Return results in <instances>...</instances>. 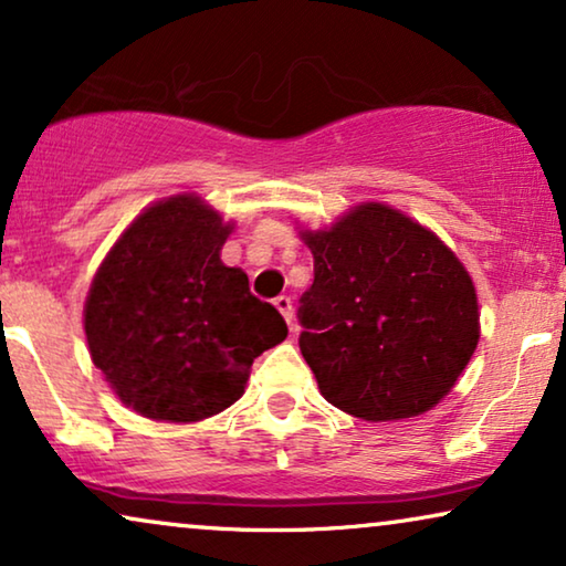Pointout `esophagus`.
<instances>
[{
    "instance_id": "1",
    "label": "esophagus",
    "mask_w": 566,
    "mask_h": 566,
    "mask_svg": "<svg viewBox=\"0 0 566 566\" xmlns=\"http://www.w3.org/2000/svg\"><path fill=\"white\" fill-rule=\"evenodd\" d=\"M273 304H275L277 312L283 314V319L289 322V327H291V332H293V301H291L289 296H277V298L273 301Z\"/></svg>"
}]
</instances>
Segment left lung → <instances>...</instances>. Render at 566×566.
Returning a JSON list of instances; mask_svg holds the SVG:
<instances>
[{"instance_id":"obj_1","label":"left lung","mask_w":566,"mask_h":566,"mask_svg":"<svg viewBox=\"0 0 566 566\" xmlns=\"http://www.w3.org/2000/svg\"><path fill=\"white\" fill-rule=\"evenodd\" d=\"M314 283L298 306L301 355L322 397L368 422L428 412L479 343V304L461 260L384 203L301 231Z\"/></svg>"}]
</instances>
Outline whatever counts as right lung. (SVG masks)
Instances as JSON below:
<instances>
[{"instance_id":"obj_1","label":"right lung","mask_w":566,"mask_h":566,"mask_svg":"<svg viewBox=\"0 0 566 566\" xmlns=\"http://www.w3.org/2000/svg\"><path fill=\"white\" fill-rule=\"evenodd\" d=\"M231 229L190 192L159 200L123 231L90 285L92 363L149 420L223 412L244 394L252 360L289 335L244 270L221 262Z\"/></svg>"}]
</instances>
